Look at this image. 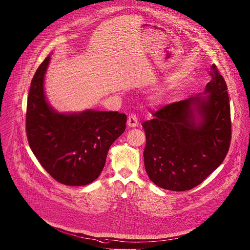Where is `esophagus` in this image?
Here are the masks:
<instances>
[{"instance_id":"obj_1","label":"esophagus","mask_w":250,"mask_h":250,"mask_svg":"<svg viewBox=\"0 0 250 250\" xmlns=\"http://www.w3.org/2000/svg\"><path fill=\"white\" fill-rule=\"evenodd\" d=\"M139 125V120L135 114H130L127 118V125L129 127H137Z\"/></svg>"}]
</instances>
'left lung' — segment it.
Instances as JSON below:
<instances>
[{
  "instance_id": "1",
  "label": "left lung",
  "mask_w": 250,
  "mask_h": 250,
  "mask_svg": "<svg viewBox=\"0 0 250 250\" xmlns=\"http://www.w3.org/2000/svg\"><path fill=\"white\" fill-rule=\"evenodd\" d=\"M203 93L165 105L143 123L145 169L157 186L187 191L225 159L231 140L227 86L216 65Z\"/></svg>"
}]
</instances>
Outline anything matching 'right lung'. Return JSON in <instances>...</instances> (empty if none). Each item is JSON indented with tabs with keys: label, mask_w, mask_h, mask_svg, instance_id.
<instances>
[{
	"label": "right lung",
	"mask_w": 250,
	"mask_h": 250,
	"mask_svg": "<svg viewBox=\"0 0 250 250\" xmlns=\"http://www.w3.org/2000/svg\"><path fill=\"white\" fill-rule=\"evenodd\" d=\"M50 59L48 55L31 81L26 113L28 142L42 167L57 182L84 186L101 175L110 146L125 129L126 115L118 111L54 109L44 91Z\"/></svg>",
	"instance_id": "1"
}]
</instances>
